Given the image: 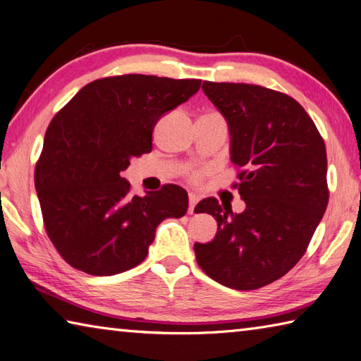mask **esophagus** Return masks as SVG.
<instances>
[{
    "label": "esophagus",
    "mask_w": 361,
    "mask_h": 361,
    "mask_svg": "<svg viewBox=\"0 0 361 361\" xmlns=\"http://www.w3.org/2000/svg\"><path fill=\"white\" fill-rule=\"evenodd\" d=\"M197 202H199V195L197 194H194V192H191L189 194V213H194V208H195V205H197Z\"/></svg>",
    "instance_id": "34e87169"
}]
</instances>
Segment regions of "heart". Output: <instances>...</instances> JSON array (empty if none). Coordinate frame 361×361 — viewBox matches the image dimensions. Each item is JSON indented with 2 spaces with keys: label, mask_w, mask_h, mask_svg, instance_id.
I'll return each instance as SVG.
<instances>
[{
  "label": "heart",
  "mask_w": 361,
  "mask_h": 361,
  "mask_svg": "<svg viewBox=\"0 0 361 361\" xmlns=\"http://www.w3.org/2000/svg\"><path fill=\"white\" fill-rule=\"evenodd\" d=\"M199 178H200V175H199V173H194V175H192V180H195V181H197Z\"/></svg>",
  "instance_id": "1"
}]
</instances>
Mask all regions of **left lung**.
Returning <instances> with one entry per match:
<instances>
[{
	"label": "left lung",
	"instance_id": "1",
	"mask_svg": "<svg viewBox=\"0 0 361 361\" xmlns=\"http://www.w3.org/2000/svg\"><path fill=\"white\" fill-rule=\"evenodd\" d=\"M226 118L243 213L209 197L195 209L218 222L209 243H195L209 278L237 290L264 287L303 257L329 203L326 149L316 124L290 96L249 83L203 82ZM194 209V212H195Z\"/></svg>",
	"mask_w": 361,
	"mask_h": 361
}]
</instances>
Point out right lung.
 I'll use <instances>...</instances> for the list:
<instances>
[{
	"instance_id": "1",
	"label": "right lung",
	"mask_w": 361,
	"mask_h": 361,
	"mask_svg": "<svg viewBox=\"0 0 361 361\" xmlns=\"http://www.w3.org/2000/svg\"><path fill=\"white\" fill-rule=\"evenodd\" d=\"M202 80L128 74L94 80L50 121L35 170L49 238L71 267L112 276L145 260L156 227L188 212L176 185L130 194L121 176L153 149L162 115L197 93Z\"/></svg>"
}]
</instances>
